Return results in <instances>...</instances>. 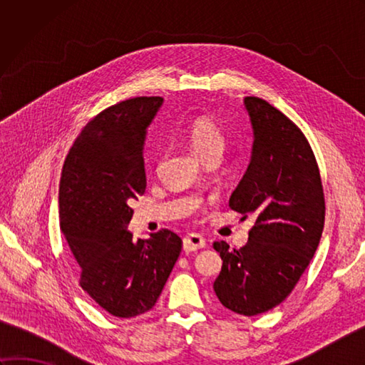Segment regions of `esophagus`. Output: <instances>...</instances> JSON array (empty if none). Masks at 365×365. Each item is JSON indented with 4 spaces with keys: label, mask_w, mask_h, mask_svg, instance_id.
I'll return each instance as SVG.
<instances>
[{
    "label": "esophagus",
    "mask_w": 365,
    "mask_h": 365,
    "mask_svg": "<svg viewBox=\"0 0 365 365\" xmlns=\"http://www.w3.org/2000/svg\"><path fill=\"white\" fill-rule=\"evenodd\" d=\"M205 247V238L199 234H190L183 238V250L187 252H192Z\"/></svg>",
    "instance_id": "esophagus-1"
}]
</instances>
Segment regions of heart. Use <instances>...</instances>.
Instances as JSON below:
<instances>
[{"label":"heart","instance_id":"1","mask_svg":"<svg viewBox=\"0 0 365 365\" xmlns=\"http://www.w3.org/2000/svg\"><path fill=\"white\" fill-rule=\"evenodd\" d=\"M187 138L192 152L202 160L210 153H222L224 136L218 123L208 118H197L190 123Z\"/></svg>","mask_w":365,"mask_h":365}]
</instances>
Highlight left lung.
Wrapping results in <instances>:
<instances>
[{"label":"left lung","instance_id":"1","mask_svg":"<svg viewBox=\"0 0 365 365\" xmlns=\"http://www.w3.org/2000/svg\"><path fill=\"white\" fill-rule=\"evenodd\" d=\"M252 128L251 160L229 207L255 216L240 250L216 242L222 267L213 282L224 307L263 314L289 297L319 247L324 226L320 170L306 136L259 97H245Z\"/></svg>","mask_w":365,"mask_h":365}]
</instances>
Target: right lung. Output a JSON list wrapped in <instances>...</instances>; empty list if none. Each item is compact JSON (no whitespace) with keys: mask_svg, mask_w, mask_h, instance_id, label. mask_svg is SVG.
Wrapping results in <instances>:
<instances>
[{"mask_svg":"<svg viewBox=\"0 0 365 365\" xmlns=\"http://www.w3.org/2000/svg\"><path fill=\"white\" fill-rule=\"evenodd\" d=\"M161 105V97H136L96 115L61 175V230L81 268V289L119 319L150 311L182 251L168 229L138 242L127 230L130 204L145 191L147 127Z\"/></svg>","mask_w":365,"mask_h":365,"instance_id":"right-lung-1","label":"right lung"}]
</instances>
